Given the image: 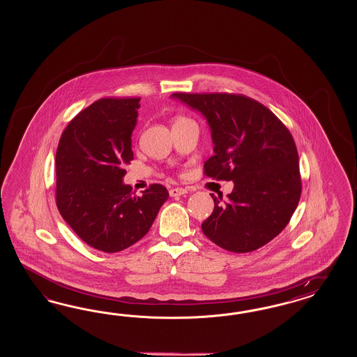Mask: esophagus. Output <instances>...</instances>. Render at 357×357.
I'll list each match as a JSON object with an SVG mask.
<instances>
[{
	"mask_svg": "<svg viewBox=\"0 0 357 357\" xmlns=\"http://www.w3.org/2000/svg\"><path fill=\"white\" fill-rule=\"evenodd\" d=\"M169 194H170V196H173V197H176V196H182V195L187 194V190H184L182 187H176V188H172L169 191Z\"/></svg>",
	"mask_w": 357,
	"mask_h": 357,
	"instance_id": "1",
	"label": "esophagus"
}]
</instances>
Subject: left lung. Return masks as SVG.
Segmentation results:
<instances>
[{
    "label": "left lung",
    "mask_w": 357,
    "mask_h": 357,
    "mask_svg": "<svg viewBox=\"0 0 357 357\" xmlns=\"http://www.w3.org/2000/svg\"><path fill=\"white\" fill-rule=\"evenodd\" d=\"M172 98L200 112L211 130L213 155L208 176L231 181L227 199L211 194L215 208L202 224L217 246L250 252L288 225L301 196L298 153L291 132L261 103L236 94H187Z\"/></svg>",
    "instance_id": "8db88e82"
}]
</instances>
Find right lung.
<instances>
[{"label":"right lung","mask_w":357,"mask_h":357,"mask_svg":"<svg viewBox=\"0 0 357 357\" xmlns=\"http://www.w3.org/2000/svg\"><path fill=\"white\" fill-rule=\"evenodd\" d=\"M140 98L99 99L65 128L56 151V204L89 246L118 252L140 241L167 200L162 184L141 196L123 182L133 160Z\"/></svg>","instance_id":"1"}]
</instances>
